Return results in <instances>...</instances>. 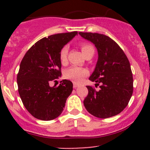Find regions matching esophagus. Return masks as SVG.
<instances>
[{"instance_id": "34e87169", "label": "esophagus", "mask_w": 150, "mask_h": 150, "mask_svg": "<svg viewBox=\"0 0 150 150\" xmlns=\"http://www.w3.org/2000/svg\"><path fill=\"white\" fill-rule=\"evenodd\" d=\"M79 84H77V83H74V88H77V87H79Z\"/></svg>"}]
</instances>
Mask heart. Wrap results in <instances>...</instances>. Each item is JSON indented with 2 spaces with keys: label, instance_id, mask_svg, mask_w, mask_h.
<instances>
[{
  "label": "heart",
  "instance_id": "obj_1",
  "mask_svg": "<svg viewBox=\"0 0 150 150\" xmlns=\"http://www.w3.org/2000/svg\"><path fill=\"white\" fill-rule=\"evenodd\" d=\"M80 48H81L82 52H83L85 56H86L91 52L94 51L93 46L86 43H82L80 44ZM67 52H68V48H67V46L62 47V50H60L59 59H60V62L62 64H65L67 63ZM88 71L87 69L76 67V66H73V67H71L64 71V76L66 79H70L71 81L76 83H80L83 80V78L86 77L88 75Z\"/></svg>",
  "mask_w": 150,
  "mask_h": 150
}]
</instances>
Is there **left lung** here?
Segmentation results:
<instances>
[{
  "mask_svg": "<svg viewBox=\"0 0 150 150\" xmlns=\"http://www.w3.org/2000/svg\"><path fill=\"white\" fill-rule=\"evenodd\" d=\"M96 46L98 59L89 80L100 85L96 91L87 86L86 109L100 119L119 114L127 107L133 93V76L129 61L120 46L108 36L98 33L79 32Z\"/></svg>",
  "mask_w": 150,
  "mask_h": 150,
  "instance_id": "obj_1",
  "label": "left lung"
}]
</instances>
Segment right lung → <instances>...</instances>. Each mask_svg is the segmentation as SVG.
Returning a JSON list of instances; mask_svg holds the SVG:
<instances>
[{"label": "right lung", "mask_w": 150, "mask_h": 150, "mask_svg": "<svg viewBox=\"0 0 150 150\" xmlns=\"http://www.w3.org/2000/svg\"><path fill=\"white\" fill-rule=\"evenodd\" d=\"M77 31L52 34L34 43L23 57L17 74L18 94L28 111L36 119L52 120L62 112L73 83L63 79L50 87L62 75L59 52Z\"/></svg>", "instance_id": "1"}]
</instances>
